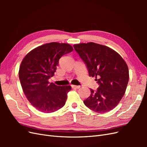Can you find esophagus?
Wrapping results in <instances>:
<instances>
[{"label": "esophagus", "mask_w": 147, "mask_h": 147, "mask_svg": "<svg viewBox=\"0 0 147 147\" xmlns=\"http://www.w3.org/2000/svg\"><path fill=\"white\" fill-rule=\"evenodd\" d=\"M72 87L73 88H77V89H78L80 88V86H77V85H72Z\"/></svg>", "instance_id": "esophagus-1"}]
</instances>
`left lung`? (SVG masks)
Instances as JSON below:
<instances>
[{"instance_id":"1","label":"left lung","mask_w":147,"mask_h":147,"mask_svg":"<svg viewBox=\"0 0 147 147\" xmlns=\"http://www.w3.org/2000/svg\"><path fill=\"white\" fill-rule=\"evenodd\" d=\"M86 65L90 77H95L99 87L91 89L84 105L97 113L109 112L116 107L126 92L129 69L123 57L113 49L94 42L74 45Z\"/></svg>"}]
</instances>
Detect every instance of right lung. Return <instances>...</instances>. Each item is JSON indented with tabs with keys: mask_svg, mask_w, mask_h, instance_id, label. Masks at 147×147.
Here are the masks:
<instances>
[{
	"mask_svg": "<svg viewBox=\"0 0 147 147\" xmlns=\"http://www.w3.org/2000/svg\"><path fill=\"white\" fill-rule=\"evenodd\" d=\"M74 50L68 43L51 42L33 49L22 61L19 78L22 89L34 107L54 112L65 105L70 86H57L48 79L55 75L59 60Z\"/></svg>",
	"mask_w": 147,
	"mask_h": 147,
	"instance_id": "obj_1",
	"label": "right lung"
}]
</instances>
